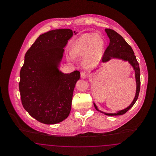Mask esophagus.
Returning a JSON list of instances; mask_svg holds the SVG:
<instances>
[{
    "label": "esophagus",
    "instance_id": "obj_1",
    "mask_svg": "<svg viewBox=\"0 0 156 156\" xmlns=\"http://www.w3.org/2000/svg\"><path fill=\"white\" fill-rule=\"evenodd\" d=\"M87 74L85 73L82 72L81 73V77L82 78L85 79V78H87Z\"/></svg>",
    "mask_w": 156,
    "mask_h": 156
}]
</instances>
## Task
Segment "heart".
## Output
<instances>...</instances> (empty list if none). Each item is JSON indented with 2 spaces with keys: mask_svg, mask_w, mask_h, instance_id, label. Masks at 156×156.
Masks as SVG:
<instances>
[{
  "mask_svg": "<svg viewBox=\"0 0 156 156\" xmlns=\"http://www.w3.org/2000/svg\"><path fill=\"white\" fill-rule=\"evenodd\" d=\"M105 47L104 38L95 33H88L82 35L72 49L74 56H85V64L92 67L101 59Z\"/></svg>",
  "mask_w": 156,
  "mask_h": 156,
  "instance_id": "heart-1",
  "label": "heart"
}]
</instances>
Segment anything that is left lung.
Returning <instances> with one entry per match:
<instances>
[{"label": "left lung", "instance_id": "obj_1", "mask_svg": "<svg viewBox=\"0 0 156 156\" xmlns=\"http://www.w3.org/2000/svg\"><path fill=\"white\" fill-rule=\"evenodd\" d=\"M105 31L106 32L108 37H109L110 42L109 45L106 48L103 57H102V62H107L109 60L116 58L120 59H123L125 61H127L133 67L135 71V77L136 80V96L134 99L133 101L130 104V105L126 109L118 112L115 113H105L106 115L109 116H116V115H122L125 114L128 111L136 102L140 89V71L139 62H137L136 57L134 55L133 50L130 47V45L127 44L125 40L115 30L111 29H106ZM94 104V106L97 111H99L97 108L96 105ZM101 112V111H100Z\"/></svg>", "mask_w": 156, "mask_h": 156}]
</instances>
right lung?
Segmentation results:
<instances>
[{
    "label": "right lung",
    "mask_w": 156,
    "mask_h": 156,
    "mask_svg": "<svg viewBox=\"0 0 156 156\" xmlns=\"http://www.w3.org/2000/svg\"><path fill=\"white\" fill-rule=\"evenodd\" d=\"M73 35V31L68 29L48 31L38 37L25 54L19 84L22 104L30 116L41 123H58L67 118L71 111L80 73L64 74L58 67L64 47Z\"/></svg>",
    "instance_id": "right-lung-1"
}]
</instances>
